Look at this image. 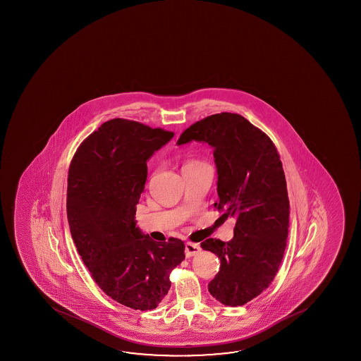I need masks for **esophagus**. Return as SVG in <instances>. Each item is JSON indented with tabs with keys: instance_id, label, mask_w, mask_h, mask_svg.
<instances>
[{
	"instance_id": "esophagus-1",
	"label": "esophagus",
	"mask_w": 361,
	"mask_h": 361,
	"mask_svg": "<svg viewBox=\"0 0 361 361\" xmlns=\"http://www.w3.org/2000/svg\"><path fill=\"white\" fill-rule=\"evenodd\" d=\"M200 245L199 244H194V243H186L185 244V255L189 258L192 255H199L200 253Z\"/></svg>"
}]
</instances>
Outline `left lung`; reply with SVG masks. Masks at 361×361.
Segmentation results:
<instances>
[{
    "label": "left lung",
    "mask_w": 361,
    "mask_h": 361,
    "mask_svg": "<svg viewBox=\"0 0 361 361\" xmlns=\"http://www.w3.org/2000/svg\"><path fill=\"white\" fill-rule=\"evenodd\" d=\"M197 141L214 149L219 202L235 219L229 242L207 239L201 248L220 259L207 288L226 306H242L272 283L288 237L290 200L283 167L271 138L235 113L201 119L183 130L178 145Z\"/></svg>",
    "instance_id": "left-lung-1"
}]
</instances>
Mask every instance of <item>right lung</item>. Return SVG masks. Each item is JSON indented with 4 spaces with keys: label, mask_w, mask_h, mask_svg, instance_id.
Returning a JSON list of instances; mask_svg holds the SVG:
<instances>
[{
    "label": "right lung",
    "mask_w": 361,
    "mask_h": 361,
    "mask_svg": "<svg viewBox=\"0 0 361 361\" xmlns=\"http://www.w3.org/2000/svg\"><path fill=\"white\" fill-rule=\"evenodd\" d=\"M173 137L128 119L102 124L84 140L68 175L66 214L84 264L104 293L133 310H154L185 258L183 240L154 242L136 226L147 161Z\"/></svg>",
    "instance_id": "add662e5"
}]
</instances>
